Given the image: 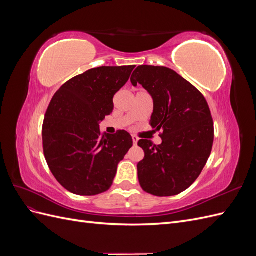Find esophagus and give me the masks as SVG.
<instances>
[{
    "mask_svg": "<svg viewBox=\"0 0 256 256\" xmlns=\"http://www.w3.org/2000/svg\"><path fill=\"white\" fill-rule=\"evenodd\" d=\"M132 141H134V144L136 145L138 143V138L136 136H132Z\"/></svg>",
    "mask_w": 256,
    "mask_h": 256,
    "instance_id": "34e87169",
    "label": "esophagus"
}]
</instances>
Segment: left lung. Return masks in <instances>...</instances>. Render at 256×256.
<instances>
[{
  "label": "left lung",
  "mask_w": 256,
  "mask_h": 256,
  "mask_svg": "<svg viewBox=\"0 0 256 256\" xmlns=\"http://www.w3.org/2000/svg\"><path fill=\"white\" fill-rule=\"evenodd\" d=\"M154 99L150 126L162 143L141 138L145 156L138 164L142 189L156 196L180 194L194 182L210 156L214 120L205 97L177 72L162 66H138L130 78Z\"/></svg>",
  "instance_id": "obj_1"
}]
</instances>
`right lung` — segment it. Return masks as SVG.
I'll return each mask as SVG.
<instances>
[{
    "instance_id": "add662e5",
    "label": "right lung",
    "mask_w": 256,
    "mask_h": 256,
    "mask_svg": "<svg viewBox=\"0 0 256 256\" xmlns=\"http://www.w3.org/2000/svg\"><path fill=\"white\" fill-rule=\"evenodd\" d=\"M102 66L74 76L54 94L42 124V148L56 180L74 194L109 190L118 164L132 146L125 130L104 134L99 122L113 111V97L134 69Z\"/></svg>"
}]
</instances>
